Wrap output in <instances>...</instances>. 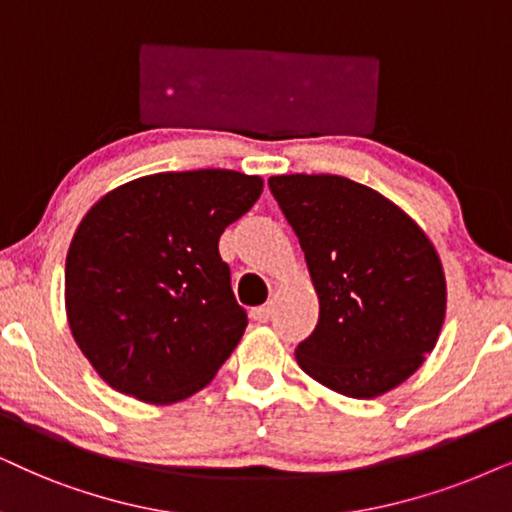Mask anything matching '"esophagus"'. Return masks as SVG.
<instances>
[{"instance_id": "1", "label": "esophagus", "mask_w": 512, "mask_h": 512, "mask_svg": "<svg viewBox=\"0 0 512 512\" xmlns=\"http://www.w3.org/2000/svg\"><path fill=\"white\" fill-rule=\"evenodd\" d=\"M271 314H274V307H271V304H262V307H255L250 312L252 321H257V323H267L271 319Z\"/></svg>"}]
</instances>
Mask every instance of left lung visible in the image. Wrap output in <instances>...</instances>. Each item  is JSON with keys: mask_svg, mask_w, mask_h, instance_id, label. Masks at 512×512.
I'll return each mask as SVG.
<instances>
[{"mask_svg": "<svg viewBox=\"0 0 512 512\" xmlns=\"http://www.w3.org/2000/svg\"><path fill=\"white\" fill-rule=\"evenodd\" d=\"M269 189L300 238L319 295V323L297 345V364L354 399L404 383L444 323L435 245L392 200L347 177L281 174Z\"/></svg>", "mask_w": 512, "mask_h": 512, "instance_id": "8db88e82", "label": "left lung"}]
</instances>
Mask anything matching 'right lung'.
<instances>
[{
  "instance_id": "right-lung-1",
  "label": "right lung",
  "mask_w": 512,
  "mask_h": 512,
  "mask_svg": "<svg viewBox=\"0 0 512 512\" xmlns=\"http://www.w3.org/2000/svg\"><path fill=\"white\" fill-rule=\"evenodd\" d=\"M234 170L160 172L106 193L66 257V309L82 354L113 390L151 404L215 378L248 326L219 236L262 193Z\"/></svg>"
}]
</instances>
